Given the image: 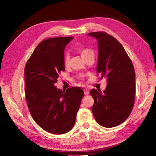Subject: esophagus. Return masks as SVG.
I'll use <instances>...</instances> for the list:
<instances>
[{
	"label": "esophagus",
	"instance_id": "1",
	"mask_svg": "<svg viewBox=\"0 0 156 156\" xmlns=\"http://www.w3.org/2000/svg\"><path fill=\"white\" fill-rule=\"evenodd\" d=\"M84 94H85V95H88V94H89V91L87 89H84Z\"/></svg>",
	"mask_w": 156,
	"mask_h": 156
}]
</instances>
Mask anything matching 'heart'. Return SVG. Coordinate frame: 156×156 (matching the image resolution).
Here are the masks:
<instances>
[{
    "label": "heart",
    "instance_id": "1",
    "mask_svg": "<svg viewBox=\"0 0 156 156\" xmlns=\"http://www.w3.org/2000/svg\"><path fill=\"white\" fill-rule=\"evenodd\" d=\"M79 52L84 59H85L90 54L93 53V51L91 49H88V48H81L79 49ZM69 60H70L69 55L68 53H65L63 58V62L65 66H67L69 65Z\"/></svg>",
    "mask_w": 156,
    "mask_h": 156
}]
</instances>
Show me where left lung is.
Listing matches in <instances>:
<instances>
[{
  "label": "left lung",
  "mask_w": 156,
  "mask_h": 156,
  "mask_svg": "<svg viewBox=\"0 0 156 156\" xmlns=\"http://www.w3.org/2000/svg\"><path fill=\"white\" fill-rule=\"evenodd\" d=\"M88 35L98 42L97 72L107 78L103 93L92 89L94 103L92 111L98 123L105 127L121 124L129 117L135 103V75L132 61L123 46L105 32H92Z\"/></svg>",
  "instance_id": "8db88e82"
}]
</instances>
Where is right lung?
I'll return each mask as SVG.
<instances>
[{"label": "right lung", "mask_w": 156, "mask_h": 156, "mask_svg": "<svg viewBox=\"0 0 156 156\" xmlns=\"http://www.w3.org/2000/svg\"><path fill=\"white\" fill-rule=\"evenodd\" d=\"M73 37H57L42 41L25 67V98L32 119L45 131L64 134L72 129L84 92L80 87L57 89L65 47Z\"/></svg>", "instance_id": "1"}]
</instances>
